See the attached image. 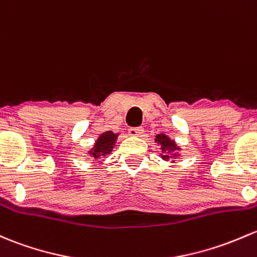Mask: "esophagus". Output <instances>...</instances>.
I'll return each instance as SVG.
<instances>
[{
  "mask_svg": "<svg viewBox=\"0 0 257 257\" xmlns=\"http://www.w3.org/2000/svg\"><path fill=\"white\" fill-rule=\"evenodd\" d=\"M129 136L131 137H142L144 134V129L143 128H131L129 129Z\"/></svg>",
  "mask_w": 257,
  "mask_h": 257,
  "instance_id": "esophagus-1",
  "label": "esophagus"
}]
</instances>
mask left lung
<instances>
[{
    "mask_svg": "<svg viewBox=\"0 0 257 257\" xmlns=\"http://www.w3.org/2000/svg\"><path fill=\"white\" fill-rule=\"evenodd\" d=\"M155 143L158 145H160L161 149V159L165 161L171 160L174 163L176 159H178L181 156V148L176 144L175 140H172L171 138H169L166 134H158L155 137Z\"/></svg>",
    "mask_w": 257,
    "mask_h": 257,
    "instance_id": "1",
    "label": "left lung"
}]
</instances>
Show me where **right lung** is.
Listing matches in <instances>:
<instances>
[{
	"instance_id": "obj_1",
	"label": "right lung",
	"mask_w": 257,
	"mask_h": 257,
	"mask_svg": "<svg viewBox=\"0 0 257 257\" xmlns=\"http://www.w3.org/2000/svg\"><path fill=\"white\" fill-rule=\"evenodd\" d=\"M118 136H119V134L113 133L112 131H107L104 132V133H102L101 136L97 138L93 147L87 151L88 155L92 156L93 159L104 158V156L109 155V154L112 153V150L114 149V145L115 142H117Z\"/></svg>"
}]
</instances>
